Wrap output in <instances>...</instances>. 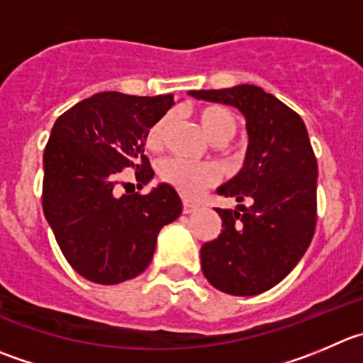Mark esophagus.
Instances as JSON below:
<instances>
[{
	"label": "esophagus",
	"instance_id": "obj_1",
	"mask_svg": "<svg viewBox=\"0 0 363 363\" xmlns=\"http://www.w3.org/2000/svg\"><path fill=\"white\" fill-rule=\"evenodd\" d=\"M196 210H198V206H196L194 203L184 201V213H192V212H196Z\"/></svg>",
	"mask_w": 363,
	"mask_h": 363
}]
</instances>
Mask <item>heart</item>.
I'll use <instances>...</instances> for the list:
<instances>
[{"label": "heart", "instance_id": "heart-1", "mask_svg": "<svg viewBox=\"0 0 363 363\" xmlns=\"http://www.w3.org/2000/svg\"><path fill=\"white\" fill-rule=\"evenodd\" d=\"M198 119L203 130L213 143H228L237 133V119L231 110L220 105L203 106L198 112ZM169 117L164 116L151 124L150 130L144 137V144L147 150H158L164 143L165 128H167ZM158 176L164 184L171 185L185 198H196L201 194L206 187L217 184L220 172L213 164H198V162L185 160V158L171 157L165 158L158 165Z\"/></svg>", "mask_w": 363, "mask_h": 363}]
</instances>
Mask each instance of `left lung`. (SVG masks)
<instances>
[{
	"label": "left lung",
	"mask_w": 363,
	"mask_h": 363,
	"mask_svg": "<svg viewBox=\"0 0 363 363\" xmlns=\"http://www.w3.org/2000/svg\"><path fill=\"white\" fill-rule=\"evenodd\" d=\"M189 94L239 108L250 137L244 167L217 189L250 206L216 208L223 230L201 246L203 274L226 294H262L296 267L315 231L317 160L308 132L294 110L257 85Z\"/></svg>",
	"instance_id": "8db88e82"
}]
</instances>
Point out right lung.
Wrapping results in <instances>:
<instances>
[{"label":"right lung","instance_id":"obj_1","mask_svg":"<svg viewBox=\"0 0 363 363\" xmlns=\"http://www.w3.org/2000/svg\"><path fill=\"white\" fill-rule=\"evenodd\" d=\"M172 105V94L99 92L55 121L44 150L43 210L65 260L89 281L116 285L146 271L160 230L182 213L167 184L144 196L113 192L123 169L135 171L140 189L153 178L144 137Z\"/></svg>","mask_w":363,"mask_h":363}]
</instances>
